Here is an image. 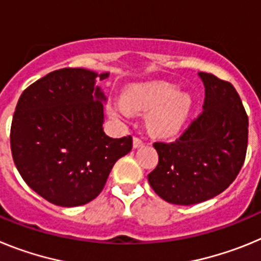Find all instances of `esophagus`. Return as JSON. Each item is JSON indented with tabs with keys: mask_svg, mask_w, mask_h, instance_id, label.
Instances as JSON below:
<instances>
[{
	"mask_svg": "<svg viewBox=\"0 0 261 261\" xmlns=\"http://www.w3.org/2000/svg\"><path fill=\"white\" fill-rule=\"evenodd\" d=\"M142 145H144V141H142L141 138L140 137L133 138V147H136V149H137V147L142 146Z\"/></svg>",
	"mask_w": 261,
	"mask_h": 261,
	"instance_id": "obj_1",
	"label": "esophagus"
}]
</instances>
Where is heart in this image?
Masks as SVG:
<instances>
[{
  "instance_id": "obj_1",
  "label": "heart",
  "mask_w": 261,
  "mask_h": 261,
  "mask_svg": "<svg viewBox=\"0 0 261 261\" xmlns=\"http://www.w3.org/2000/svg\"><path fill=\"white\" fill-rule=\"evenodd\" d=\"M191 108L188 94L176 91L175 86L166 82L135 85L124 93L111 107L116 117L130 116V110L147 112V125L159 136L176 133L183 125Z\"/></svg>"
}]
</instances>
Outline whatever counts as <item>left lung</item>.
<instances>
[{"label":"left lung","instance_id":"obj_1","mask_svg":"<svg viewBox=\"0 0 261 261\" xmlns=\"http://www.w3.org/2000/svg\"><path fill=\"white\" fill-rule=\"evenodd\" d=\"M202 112L172 142H154L158 165L147 175L167 202L193 205L220 195L238 176L246 159L248 117L230 82L200 71Z\"/></svg>","mask_w":261,"mask_h":261}]
</instances>
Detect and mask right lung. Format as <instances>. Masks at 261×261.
<instances>
[{
	"label": "right lung",
	"mask_w": 261,
	"mask_h": 261,
	"mask_svg": "<svg viewBox=\"0 0 261 261\" xmlns=\"http://www.w3.org/2000/svg\"><path fill=\"white\" fill-rule=\"evenodd\" d=\"M96 77L108 73L50 71L23 91L14 112V163L31 190L59 206L95 199L117 159L132 150V136L112 138L103 130L106 96Z\"/></svg>",
	"instance_id": "right-lung-1"
}]
</instances>
